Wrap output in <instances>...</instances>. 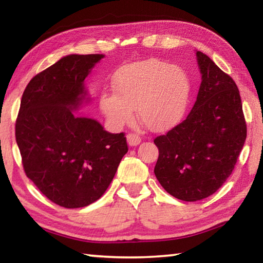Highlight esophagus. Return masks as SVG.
<instances>
[{"mask_svg":"<svg viewBox=\"0 0 263 263\" xmlns=\"http://www.w3.org/2000/svg\"><path fill=\"white\" fill-rule=\"evenodd\" d=\"M127 144L130 146H137L141 142V138L136 133H128L127 135Z\"/></svg>","mask_w":263,"mask_h":263,"instance_id":"34e87169","label":"esophagus"}]
</instances>
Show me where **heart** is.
<instances>
[{
  "label": "heart",
  "instance_id": "b5f03b06",
  "mask_svg": "<svg viewBox=\"0 0 263 263\" xmlns=\"http://www.w3.org/2000/svg\"><path fill=\"white\" fill-rule=\"evenodd\" d=\"M112 90L100 97L102 112L111 125L122 127L137 117L151 131H164L183 116L190 84L183 70L158 59L124 66L115 74Z\"/></svg>",
  "mask_w": 263,
  "mask_h": 263
}]
</instances>
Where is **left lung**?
<instances>
[{
    "label": "left lung",
    "instance_id": "left-lung-1",
    "mask_svg": "<svg viewBox=\"0 0 263 263\" xmlns=\"http://www.w3.org/2000/svg\"><path fill=\"white\" fill-rule=\"evenodd\" d=\"M202 82L183 122L154 139V174L168 194L185 202L215 194L232 174L247 137L241 97L233 79L196 53Z\"/></svg>",
    "mask_w": 263,
    "mask_h": 263
}]
</instances>
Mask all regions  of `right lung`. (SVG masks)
I'll list each match as a JSON object with an SVG mask.
<instances>
[{
  "label": "right lung",
  "instance_id": "add662e5",
  "mask_svg": "<svg viewBox=\"0 0 263 263\" xmlns=\"http://www.w3.org/2000/svg\"><path fill=\"white\" fill-rule=\"evenodd\" d=\"M103 54H70L31 79L15 135L26 176L51 202L77 209L108 189L128 147L124 133L105 131L73 110L86 100L84 79Z\"/></svg>",
  "mask_w": 263,
  "mask_h": 263
}]
</instances>
